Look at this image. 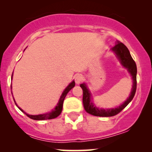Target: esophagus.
<instances>
[{
  "mask_svg": "<svg viewBox=\"0 0 152 152\" xmlns=\"http://www.w3.org/2000/svg\"><path fill=\"white\" fill-rule=\"evenodd\" d=\"M74 79H75V82H76V84H79V83H81L82 81H83V76L80 74H77L76 76H75Z\"/></svg>",
  "mask_w": 152,
  "mask_h": 152,
  "instance_id": "esophagus-1",
  "label": "esophagus"
}]
</instances>
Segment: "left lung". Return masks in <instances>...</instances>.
<instances>
[{
  "label": "left lung",
  "mask_w": 152,
  "mask_h": 152,
  "mask_svg": "<svg viewBox=\"0 0 152 152\" xmlns=\"http://www.w3.org/2000/svg\"><path fill=\"white\" fill-rule=\"evenodd\" d=\"M112 50L115 52L118 59L121 61V64L128 69L129 72L132 75L133 79V86H132V92L128 99L123 104L120 105L118 107L114 109H98L94 105V104L91 102V94L85 83H82L80 85L83 90V107L87 113L96 116H103V117H108V116H114L118 114L128 105L134 98L135 95L136 90H137V65L136 63L132 58V56L129 53L127 47L124 43L120 42L119 41H116L115 46L112 48Z\"/></svg>",
  "instance_id": "obj_1"
}]
</instances>
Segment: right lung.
I'll return each instance as SVG.
<instances>
[{
  "label": "right lung",
  "mask_w": 152,
  "mask_h": 152,
  "mask_svg": "<svg viewBox=\"0 0 152 152\" xmlns=\"http://www.w3.org/2000/svg\"><path fill=\"white\" fill-rule=\"evenodd\" d=\"M12 76H13V74H12ZM75 86V82L73 81L66 88H65V90L64 91V92H63V94H61V98L59 99V102L58 103V104H57V106H56L55 109L52 110L49 113H46V114H40V115H29V114H27L26 112H24L23 110L20 109V107H18V105L16 104V103H15V105L18 107V109L20 110V111H22V112H23L24 114H26V116H28L29 118H32V119L34 120H46V119H52V118H56L57 116H58L59 115L61 114V113L62 111V108H63V104H64V99H65V97L66 96V95H67V94L69 93V91H70L71 88H73ZM15 102V101H14Z\"/></svg>",
  "instance_id": "obj_1"
}]
</instances>
